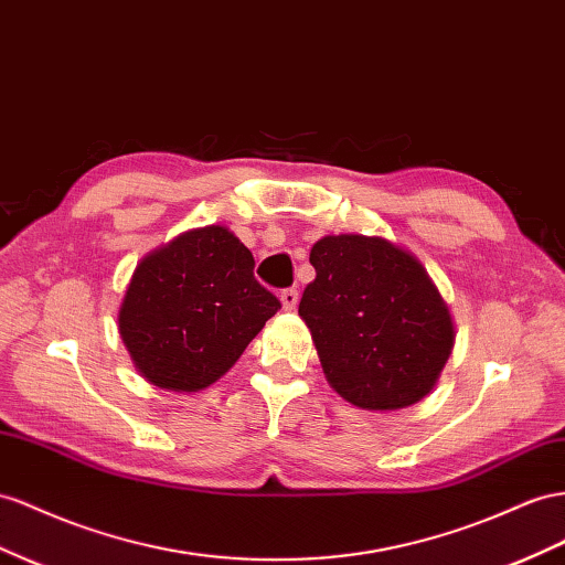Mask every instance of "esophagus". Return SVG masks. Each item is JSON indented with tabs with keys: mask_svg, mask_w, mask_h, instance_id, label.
<instances>
[{
	"mask_svg": "<svg viewBox=\"0 0 565 565\" xmlns=\"http://www.w3.org/2000/svg\"><path fill=\"white\" fill-rule=\"evenodd\" d=\"M280 301H282L285 311H292L297 307V301H299V292H297V289H282Z\"/></svg>",
	"mask_w": 565,
	"mask_h": 565,
	"instance_id": "1",
	"label": "esophagus"
}]
</instances>
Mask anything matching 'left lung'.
<instances>
[{"mask_svg": "<svg viewBox=\"0 0 565 565\" xmlns=\"http://www.w3.org/2000/svg\"><path fill=\"white\" fill-rule=\"evenodd\" d=\"M299 316L330 387L365 411L425 399L454 349V320L428 270L385 237L326 235Z\"/></svg>", "mask_w": 565, "mask_h": 565, "instance_id": "left-lung-1", "label": "left lung"}]
</instances>
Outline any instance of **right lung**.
I'll return each instance as SVG.
<instances>
[{
	"label": "right lung",
	"instance_id": "add662e5",
	"mask_svg": "<svg viewBox=\"0 0 565 565\" xmlns=\"http://www.w3.org/2000/svg\"><path fill=\"white\" fill-rule=\"evenodd\" d=\"M280 301L225 225L180 233L149 252L120 301L118 332L149 385L200 392L233 369Z\"/></svg>",
	"mask_w": 565,
	"mask_h": 565
}]
</instances>
